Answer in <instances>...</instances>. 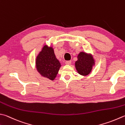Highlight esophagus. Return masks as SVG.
<instances>
[{"instance_id":"esophagus-1","label":"esophagus","mask_w":125,"mask_h":125,"mask_svg":"<svg viewBox=\"0 0 125 125\" xmlns=\"http://www.w3.org/2000/svg\"><path fill=\"white\" fill-rule=\"evenodd\" d=\"M72 63V61H67L65 62V64L67 65H70Z\"/></svg>"}]
</instances>
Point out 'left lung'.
Segmentation results:
<instances>
[{"mask_svg": "<svg viewBox=\"0 0 125 125\" xmlns=\"http://www.w3.org/2000/svg\"><path fill=\"white\" fill-rule=\"evenodd\" d=\"M95 65V60L90 53L80 52L75 62V68L77 73L83 76L89 75Z\"/></svg>", "mask_w": 125, "mask_h": 125, "instance_id": "obj_1", "label": "left lung"}]
</instances>
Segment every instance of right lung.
Listing matches in <instances>:
<instances>
[{"label":"right lung","mask_w":125,"mask_h":125,"mask_svg":"<svg viewBox=\"0 0 125 125\" xmlns=\"http://www.w3.org/2000/svg\"><path fill=\"white\" fill-rule=\"evenodd\" d=\"M36 67L43 77L52 81L55 80L61 65L56 57L52 47L47 45L43 46L36 57Z\"/></svg>","instance_id":"add662e5"}]
</instances>
